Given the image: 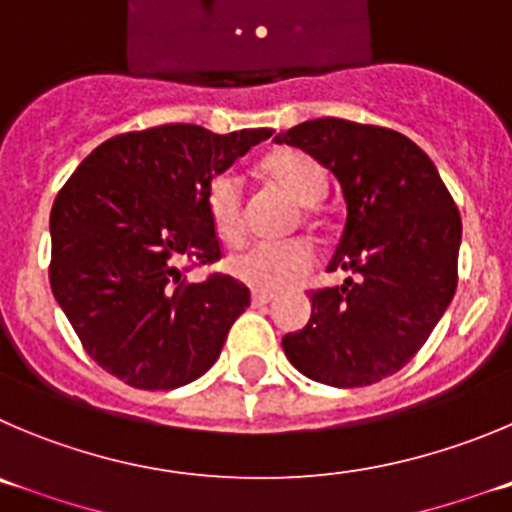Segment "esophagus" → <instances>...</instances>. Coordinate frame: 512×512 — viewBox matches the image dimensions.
<instances>
[{
  "label": "esophagus",
  "instance_id": "34e87169",
  "mask_svg": "<svg viewBox=\"0 0 512 512\" xmlns=\"http://www.w3.org/2000/svg\"><path fill=\"white\" fill-rule=\"evenodd\" d=\"M272 300V293H262V290H255L252 293V305H267Z\"/></svg>",
  "mask_w": 512,
  "mask_h": 512
}]
</instances>
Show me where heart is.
I'll return each instance as SVG.
<instances>
[{
	"instance_id": "1",
	"label": "heart",
	"mask_w": 512,
	"mask_h": 512,
	"mask_svg": "<svg viewBox=\"0 0 512 512\" xmlns=\"http://www.w3.org/2000/svg\"><path fill=\"white\" fill-rule=\"evenodd\" d=\"M265 174L300 207H315L326 197V171L303 151H278L265 161ZM207 209L224 242H240L245 234V191L240 176L222 171L209 181ZM315 265L308 242H255L229 255L227 270L247 288L275 293L303 280Z\"/></svg>"
}]
</instances>
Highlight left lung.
Wrapping results in <instances>:
<instances>
[{"instance_id": "obj_1", "label": "left lung", "mask_w": 512, "mask_h": 512, "mask_svg": "<svg viewBox=\"0 0 512 512\" xmlns=\"http://www.w3.org/2000/svg\"><path fill=\"white\" fill-rule=\"evenodd\" d=\"M333 171L346 224L328 272H351L310 295V321L283 338L303 376L351 389L396 374L427 343L457 288L462 222L437 166L401 133L341 118L275 136Z\"/></svg>"}]
</instances>
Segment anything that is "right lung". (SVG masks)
<instances>
[{
  "label": "right lung",
  "instance_id": "1",
  "mask_svg": "<svg viewBox=\"0 0 512 512\" xmlns=\"http://www.w3.org/2000/svg\"><path fill=\"white\" fill-rule=\"evenodd\" d=\"M169 123L100 143L50 212V285L90 358L136 389L207 374L250 290L227 275L181 280L184 262L222 257L209 181L270 138Z\"/></svg>",
  "mask_w": 512,
  "mask_h": 512
}]
</instances>
